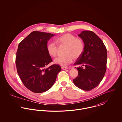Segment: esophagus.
Here are the masks:
<instances>
[{
  "label": "esophagus",
  "instance_id": "1",
  "mask_svg": "<svg viewBox=\"0 0 122 122\" xmlns=\"http://www.w3.org/2000/svg\"><path fill=\"white\" fill-rule=\"evenodd\" d=\"M61 69H62V70H68V69H69V68L68 67H62Z\"/></svg>",
  "mask_w": 122,
  "mask_h": 122
}]
</instances>
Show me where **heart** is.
<instances>
[{
  "label": "heart",
  "mask_w": 122,
  "mask_h": 122,
  "mask_svg": "<svg viewBox=\"0 0 122 122\" xmlns=\"http://www.w3.org/2000/svg\"><path fill=\"white\" fill-rule=\"evenodd\" d=\"M55 43L59 46H65L64 55L54 60V63L62 66H65L70 63L73 59L79 58L84 50V43L82 39L76 38L70 33L61 35L55 39ZM46 50L49 55L55 57L58 54V48L53 42L48 43Z\"/></svg>",
  "instance_id": "obj_1"
}]
</instances>
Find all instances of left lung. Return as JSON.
<instances>
[{
  "label": "left lung",
  "instance_id": "1",
  "mask_svg": "<svg viewBox=\"0 0 122 122\" xmlns=\"http://www.w3.org/2000/svg\"><path fill=\"white\" fill-rule=\"evenodd\" d=\"M78 36L85 46L82 54L74 63L81 66L76 68L78 75L73 79V83L81 89L90 91L97 86L104 76L107 69V49L102 40L92 31H82Z\"/></svg>",
  "mask_w": 122,
  "mask_h": 122
}]
</instances>
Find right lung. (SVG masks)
<instances>
[{"label": "right lung", "instance_id": "obj_1", "mask_svg": "<svg viewBox=\"0 0 122 122\" xmlns=\"http://www.w3.org/2000/svg\"><path fill=\"white\" fill-rule=\"evenodd\" d=\"M54 35L33 31L18 45L15 61L18 74L24 85L35 93L50 89L61 70L56 64L46 68L52 61L46 50L47 43Z\"/></svg>", "mask_w": 122, "mask_h": 122}]
</instances>
